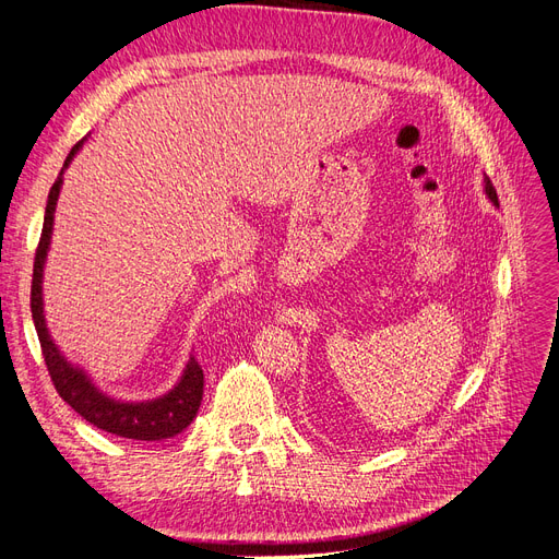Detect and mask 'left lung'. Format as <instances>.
Segmentation results:
<instances>
[{"instance_id":"8db88e82","label":"left lung","mask_w":559,"mask_h":559,"mask_svg":"<svg viewBox=\"0 0 559 559\" xmlns=\"http://www.w3.org/2000/svg\"><path fill=\"white\" fill-rule=\"evenodd\" d=\"M483 186H485V193H487V198L492 200V205H497V207H499V198H497V191H495L492 181H489V177H485V179H483Z\"/></svg>"}]
</instances>
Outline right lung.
Instances as JSON below:
<instances>
[{
	"label": "right lung",
	"instance_id": "add662e5",
	"mask_svg": "<svg viewBox=\"0 0 559 559\" xmlns=\"http://www.w3.org/2000/svg\"><path fill=\"white\" fill-rule=\"evenodd\" d=\"M83 140L72 146L70 156L64 158V167L70 165L81 148ZM62 173L50 186L48 202H46V214H44V228L35 257V273H32V292H29V308L32 319H35V329L41 343V354L48 368V376L53 380L58 394L72 405V408L91 421L93 427L103 429L107 433L132 438V441H163V438H173L181 433L186 427L191 425L200 401H202V386H205V376H202V368L195 361V357L189 359L183 368L181 380L170 389V392L140 403H126L107 396L105 392L91 382V378L83 373L79 366H72L67 361L58 345L50 337L44 319V298H41V280H44V263L50 245V233H53V216L56 205L62 186Z\"/></svg>",
	"mask_w": 559,
	"mask_h": 559
}]
</instances>
